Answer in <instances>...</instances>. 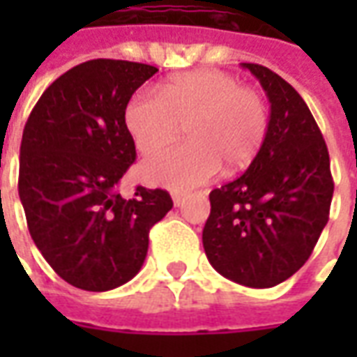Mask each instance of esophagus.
Listing matches in <instances>:
<instances>
[{
    "instance_id": "34e87169",
    "label": "esophagus",
    "mask_w": 357,
    "mask_h": 357,
    "mask_svg": "<svg viewBox=\"0 0 357 357\" xmlns=\"http://www.w3.org/2000/svg\"><path fill=\"white\" fill-rule=\"evenodd\" d=\"M185 193H172V201H174V204L176 206H181L183 202H185Z\"/></svg>"
}]
</instances>
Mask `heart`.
I'll return each instance as SVG.
<instances>
[{
	"label": "heart",
	"mask_w": 357,
	"mask_h": 357,
	"mask_svg": "<svg viewBox=\"0 0 357 357\" xmlns=\"http://www.w3.org/2000/svg\"><path fill=\"white\" fill-rule=\"evenodd\" d=\"M124 122L135 149L153 155L178 139L185 126L187 145L141 164V178L168 187L191 189L216 176L243 170L262 147L268 133V105L252 88H243L222 70H193L158 86L141 89L126 105Z\"/></svg>",
	"instance_id": "obj_1"
}]
</instances>
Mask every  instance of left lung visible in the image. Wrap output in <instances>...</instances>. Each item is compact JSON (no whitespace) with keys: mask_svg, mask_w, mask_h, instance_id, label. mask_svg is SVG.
Wrapping results in <instances>:
<instances>
[{"mask_svg":"<svg viewBox=\"0 0 357 357\" xmlns=\"http://www.w3.org/2000/svg\"><path fill=\"white\" fill-rule=\"evenodd\" d=\"M271 102L262 147L241 178L210 193L202 245L212 268L268 289L298 271L329 222V151L298 91L262 65L243 63Z\"/></svg>","mask_w":357,"mask_h":357,"instance_id":"8db88e82","label":"left lung"}]
</instances>
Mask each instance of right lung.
Here are the masks:
<instances>
[{"instance_id": "add662e5", "label": "right lung", "mask_w": 357, "mask_h": 357, "mask_svg": "<svg viewBox=\"0 0 357 357\" xmlns=\"http://www.w3.org/2000/svg\"><path fill=\"white\" fill-rule=\"evenodd\" d=\"M156 66L93 59L45 89L22 132L19 197L28 231L51 268L82 291L102 292L139 271L149 231L174 206L164 189L118 193L135 162L126 105Z\"/></svg>"}]
</instances>
